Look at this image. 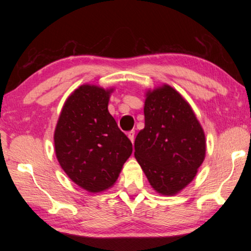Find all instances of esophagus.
<instances>
[{"mask_svg":"<svg viewBox=\"0 0 251 251\" xmlns=\"http://www.w3.org/2000/svg\"><path fill=\"white\" fill-rule=\"evenodd\" d=\"M127 136H128V138L130 139L131 143H134V138H135V131L134 130H130L127 133Z\"/></svg>","mask_w":251,"mask_h":251,"instance_id":"34e87169","label":"esophagus"}]
</instances>
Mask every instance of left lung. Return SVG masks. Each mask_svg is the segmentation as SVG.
<instances>
[{
  "mask_svg": "<svg viewBox=\"0 0 251 251\" xmlns=\"http://www.w3.org/2000/svg\"><path fill=\"white\" fill-rule=\"evenodd\" d=\"M144 115L135 158L155 192L174 196L193 181L205 159V133L192 106L168 84L146 92Z\"/></svg>",
  "mask_w": 251,
  "mask_h": 251,
  "instance_id": "1",
  "label": "left lung"
}]
</instances>
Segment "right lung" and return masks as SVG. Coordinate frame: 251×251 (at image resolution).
<instances>
[{"label": "right lung", "mask_w": 251, "mask_h": 251, "mask_svg": "<svg viewBox=\"0 0 251 251\" xmlns=\"http://www.w3.org/2000/svg\"><path fill=\"white\" fill-rule=\"evenodd\" d=\"M114 87L83 84L65 100L54 131L55 154L80 188L101 193L115 184L133 146L108 112Z\"/></svg>", "instance_id": "obj_1"}]
</instances>
